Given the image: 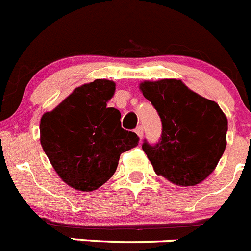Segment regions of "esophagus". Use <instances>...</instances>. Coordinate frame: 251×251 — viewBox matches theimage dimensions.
Here are the masks:
<instances>
[{
    "mask_svg": "<svg viewBox=\"0 0 251 251\" xmlns=\"http://www.w3.org/2000/svg\"><path fill=\"white\" fill-rule=\"evenodd\" d=\"M135 132H136L137 136H139L140 139H142V127H141V126H139V127H136V130H135Z\"/></svg>",
    "mask_w": 251,
    "mask_h": 251,
    "instance_id": "1",
    "label": "esophagus"
}]
</instances>
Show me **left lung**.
<instances>
[{
  "label": "left lung",
  "mask_w": 251,
  "mask_h": 251,
  "mask_svg": "<svg viewBox=\"0 0 251 251\" xmlns=\"http://www.w3.org/2000/svg\"><path fill=\"white\" fill-rule=\"evenodd\" d=\"M139 87L162 123L159 144H142L155 173L177 186L204 181L226 148L227 119L220 106L176 78L144 81Z\"/></svg>",
  "instance_id": "left-lung-1"
}]
</instances>
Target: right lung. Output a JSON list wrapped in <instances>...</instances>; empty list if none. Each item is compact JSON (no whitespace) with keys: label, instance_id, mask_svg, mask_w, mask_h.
Returning a JSON list of instances; mask_svg holds the SVG:
<instances>
[{"label":"right lung","instance_id":"obj_1","mask_svg":"<svg viewBox=\"0 0 251 251\" xmlns=\"http://www.w3.org/2000/svg\"><path fill=\"white\" fill-rule=\"evenodd\" d=\"M114 81L98 78L76 87L40 121V141L61 180L80 191H94L116 171L120 155L139 144L121 128V114L107 107Z\"/></svg>","mask_w":251,"mask_h":251}]
</instances>
